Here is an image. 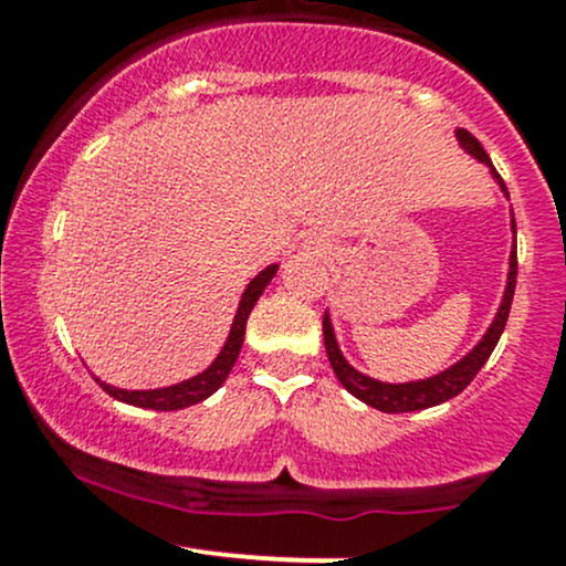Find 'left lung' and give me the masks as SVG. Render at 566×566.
<instances>
[{"label": "left lung", "instance_id": "left-lung-1", "mask_svg": "<svg viewBox=\"0 0 566 566\" xmlns=\"http://www.w3.org/2000/svg\"><path fill=\"white\" fill-rule=\"evenodd\" d=\"M454 136H458L460 147L468 153V156H473L476 161L488 164L493 180L499 182L501 191H504V197L510 199V191H506L504 180H501L499 172H495V167L490 164L484 147L462 128L454 130ZM512 235H517L515 219H512ZM515 279H517V243H512L510 273H506L504 295H501L499 312H495L493 323H490V328L484 331L482 339L473 345V350H468L458 364L447 367L443 373L432 375V378H424V380H408V384H384V380H375V378H369V375L358 373L356 367H350V364H347V358L342 356V350H339L334 325H331V315L325 312L323 315V339H325V353H328V361H331V367H334L336 378H339V384L345 386L353 397H358L361 402H367L369 408L384 410V413H410V410H424V408H432V405H441V402H447V399L458 397V394L465 389L473 378H476V373L484 367V361H488L490 353H493L495 345H499L501 334H504L506 317H510V310H512V295H515Z\"/></svg>", "mask_w": 566, "mask_h": 566}]
</instances>
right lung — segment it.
I'll list each match as a JSON object with an SVG mask.
<instances>
[{
	"label": "right lung",
	"instance_id": "add662e5",
	"mask_svg": "<svg viewBox=\"0 0 566 566\" xmlns=\"http://www.w3.org/2000/svg\"><path fill=\"white\" fill-rule=\"evenodd\" d=\"M276 271L279 265L273 262V265H268L265 271L256 273V276L247 284V290H243L241 295V304H238L235 319H232L230 336H227L224 347H221V353L216 356V361L210 364L208 369H202L199 375H193V378L188 380H180V384L175 386H164V389H147V391L117 389V386H108L101 378H95L101 384V389H104L108 397L119 399V402H128V405H136V408H150V410H180V408H188V405H197L202 402V399H208L216 389H221V384L227 380L230 369L235 367L238 353H241L243 347V336H247V319L251 315V310H254L256 301H260V295L265 293V287L271 284V279L276 276Z\"/></svg>",
	"mask_w": 566,
	"mask_h": 566
}]
</instances>
